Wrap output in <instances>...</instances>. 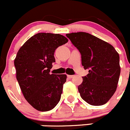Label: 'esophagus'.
<instances>
[{"label":"esophagus","instance_id":"1","mask_svg":"<svg viewBox=\"0 0 130 130\" xmlns=\"http://www.w3.org/2000/svg\"><path fill=\"white\" fill-rule=\"evenodd\" d=\"M68 77L70 78V79H72V78L73 77V75H68Z\"/></svg>","mask_w":130,"mask_h":130}]
</instances>
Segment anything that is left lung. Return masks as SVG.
I'll use <instances>...</instances> for the list:
<instances>
[{"label": "left lung", "mask_w": 130, "mask_h": 130, "mask_svg": "<svg viewBox=\"0 0 130 130\" xmlns=\"http://www.w3.org/2000/svg\"><path fill=\"white\" fill-rule=\"evenodd\" d=\"M81 55L85 70L89 69L78 87L81 97L92 105L106 104L115 92L120 73L119 53L112 45L88 33L67 34Z\"/></svg>", "instance_id": "1"}]
</instances>
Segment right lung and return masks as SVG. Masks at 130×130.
Returning a JSON list of instances; mask_svg holds the SVG:
<instances>
[{
	"mask_svg": "<svg viewBox=\"0 0 130 130\" xmlns=\"http://www.w3.org/2000/svg\"><path fill=\"white\" fill-rule=\"evenodd\" d=\"M68 40L59 34L38 33L19 49L14 60L16 78L26 100L40 111L58 104L66 81L65 74H50L55 49Z\"/></svg>",
	"mask_w": 130,
	"mask_h": 130,
	"instance_id": "1",
	"label": "right lung"
}]
</instances>
